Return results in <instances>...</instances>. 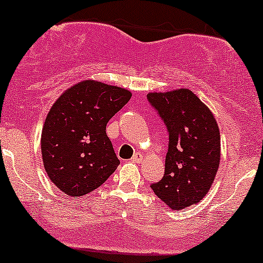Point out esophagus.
Masks as SVG:
<instances>
[{
  "mask_svg": "<svg viewBox=\"0 0 263 263\" xmlns=\"http://www.w3.org/2000/svg\"><path fill=\"white\" fill-rule=\"evenodd\" d=\"M132 160L134 161V163H143L144 156H143V154H141V153H135L134 156L132 158Z\"/></svg>",
  "mask_w": 263,
  "mask_h": 263,
  "instance_id": "1",
  "label": "esophagus"
}]
</instances>
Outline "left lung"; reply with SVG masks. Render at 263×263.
Wrapping results in <instances>:
<instances>
[{
    "label": "left lung",
    "instance_id": "1",
    "mask_svg": "<svg viewBox=\"0 0 263 263\" xmlns=\"http://www.w3.org/2000/svg\"><path fill=\"white\" fill-rule=\"evenodd\" d=\"M169 132L163 179L152 185L167 208L181 210L210 190L221 158L220 129L208 105L190 89L147 94Z\"/></svg>",
    "mask_w": 263,
    "mask_h": 263
}]
</instances>
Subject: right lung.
Instances as JSON below:
<instances>
[{
	"label": "right lung",
	"instance_id": "obj_1",
	"mask_svg": "<svg viewBox=\"0 0 263 263\" xmlns=\"http://www.w3.org/2000/svg\"><path fill=\"white\" fill-rule=\"evenodd\" d=\"M132 98L130 90L85 79L61 94L41 135L43 166L69 196L96 190L119 165L105 126Z\"/></svg>",
	"mask_w": 263,
	"mask_h": 263
}]
</instances>
